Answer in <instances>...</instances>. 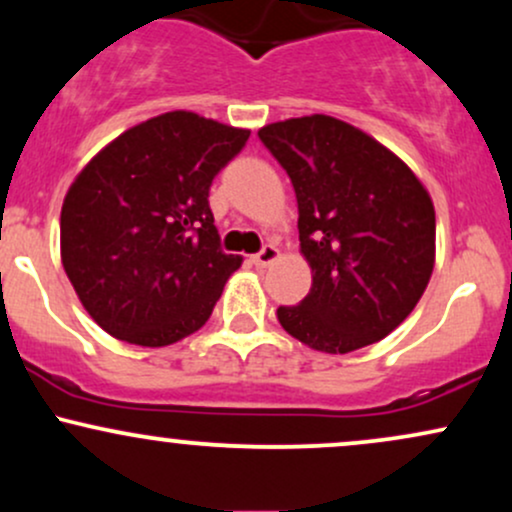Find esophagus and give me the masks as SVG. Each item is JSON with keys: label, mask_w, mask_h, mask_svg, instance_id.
<instances>
[{"label": "esophagus", "mask_w": 512, "mask_h": 512, "mask_svg": "<svg viewBox=\"0 0 512 512\" xmlns=\"http://www.w3.org/2000/svg\"><path fill=\"white\" fill-rule=\"evenodd\" d=\"M279 260V250L274 248V245H264V248L257 252L255 257H252V262L257 264V267H269V264Z\"/></svg>", "instance_id": "obj_1"}]
</instances>
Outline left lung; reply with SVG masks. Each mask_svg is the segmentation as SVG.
I'll list each match as a JSON object with an SVG mask.
<instances>
[{
	"mask_svg": "<svg viewBox=\"0 0 512 512\" xmlns=\"http://www.w3.org/2000/svg\"><path fill=\"white\" fill-rule=\"evenodd\" d=\"M257 134L289 173L301 255L313 269L308 296L276 310L281 327L325 354L380 342L433 274L431 195L402 158L337 117H291Z\"/></svg>",
	"mask_w": 512,
	"mask_h": 512,
	"instance_id": "obj_1",
	"label": "left lung"
}]
</instances>
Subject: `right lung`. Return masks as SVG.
Instances as JSON below:
<instances>
[{"mask_svg": "<svg viewBox=\"0 0 512 512\" xmlns=\"http://www.w3.org/2000/svg\"><path fill=\"white\" fill-rule=\"evenodd\" d=\"M248 137L173 110L129 127L74 178L60 216L64 272L115 339L168 346L209 320L243 262L221 250L209 187Z\"/></svg>", "mask_w": 512, "mask_h": 512, "instance_id": "1", "label": "right lung"}]
</instances>
